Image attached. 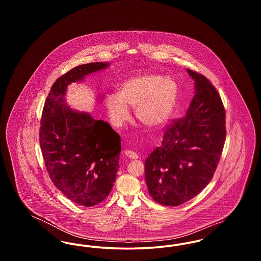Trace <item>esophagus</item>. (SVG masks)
I'll list each match as a JSON object with an SVG mask.
<instances>
[{
	"label": "esophagus",
	"mask_w": 261,
	"mask_h": 261,
	"mask_svg": "<svg viewBox=\"0 0 261 261\" xmlns=\"http://www.w3.org/2000/svg\"><path fill=\"white\" fill-rule=\"evenodd\" d=\"M124 154L127 156V158H129V159H131V160H137L138 158H139V155L137 154L136 152H134V151H131V150H124Z\"/></svg>",
	"instance_id": "1"
}]
</instances>
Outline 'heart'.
Segmentation results:
<instances>
[{
  "mask_svg": "<svg viewBox=\"0 0 261 261\" xmlns=\"http://www.w3.org/2000/svg\"><path fill=\"white\" fill-rule=\"evenodd\" d=\"M179 98L176 80L162 74H141L121 84L118 94L106 99L112 124L119 127L130 117L129 108H135L137 119L149 129H161L168 123Z\"/></svg>",
  "mask_w": 261,
  "mask_h": 261,
  "instance_id": "heart-1",
  "label": "heart"
}]
</instances>
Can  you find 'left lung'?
Wrapping results in <instances>:
<instances>
[{"mask_svg":"<svg viewBox=\"0 0 261 261\" xmlns=\"http://www.w3.org/2000/svg\"><path fill=\"white\" fill-rule=\"evenodd\" d=\"M195 96L186 115L170 125L162 145L145 162L149 196L158 203L177 206L208 185L226 138L225 110L218 92L203 75L187 69Z\"/></svg>","mask_w":261,"mask_h":261,"instance_id":"left-lung-1","label":"left lung"}]
</instances>
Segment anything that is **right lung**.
I'll list each match as a JSON object with an SVG mask.
<instances>
[{"instance_id": "obj_1", "label": "right lung", "mask_w": 261, "mask_h": 261, "mask_svg": "<svg viewBox=\"0 0 261 261\" xmlns=\"http://www.w3.org/2000/svg\"><path fill=\"white\" fill-rule=\"evenodd\" d=\"M109 66V62L81 64L58 78L41 118L40 146L50 180L82 206L96 205L109 196L119 168L121 143L111 125L71 109L65 95L71 83Z\"/></svg>"}]
</instances>
